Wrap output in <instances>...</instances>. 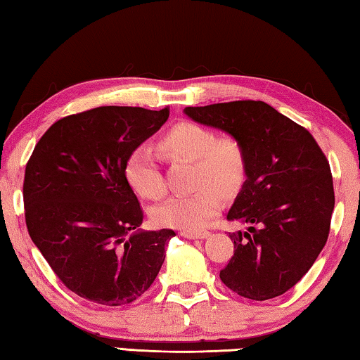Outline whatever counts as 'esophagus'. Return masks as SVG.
Returning <instances> with one entry per match:
<instances>
[{
    "mask_svg": "<svg viewBox=\"0 0 360 360\" xmlns=\"http://www.w3.org/2000/svg\"><path fill=\"white\" fill-rule=\"evenodd\" d=\"M181 235L188 240H203V238H206V236H210V231H206V230L188 231V230H186V231H181Z\"/></svg>",
    "mask_w": 360,
    "mask_h": 360,
    "instance_id": "34e87169",
    "label": "esophagus"
}]
</instances>
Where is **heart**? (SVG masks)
<instances>
[{
	"mask_svg": "<svg viewBox=\"0 0 360 360\" xmlns=\"http://www.w3.org/2000/svg\"><path fill=\"white\" fill-rule=\"evenodd\" d=\"M167 155L195 162V187L188 195L168 198L152 211L160 227L197 230L221 210V192L238 187L246 176V152L238 138L221 136L208 127L193 122H179L160 139ZM125 174L138 195L148 200L162 198L167 192L165 179L149 148L139 146L131 152Z\"/></svg>",
	"mask_w": 360,
	"mask_h": 360,
	"instance_id": "obj_1",
	"label": "heart"
}]
</instances>
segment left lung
Listing matches in <instances>:
<instances>
[{"instance_id":"left-lung-1","label":"left lung","mask_w":360,"mask_h":360,"mask_svg":"<svg viewBox=\"0 0 360 360\" xmlns=\"http://www.w3.org/2000/svg\"><path fill=\"white\" fill-rule=\"evenodd\" d=\"M184 112L238 138L246 152V181L227 221L249 229L230 233L235 249L221 281L251 300L283 295L307 275L328 238L335 193L327 157L304 127L264 101Z\"/></svg>"}]
</instances>
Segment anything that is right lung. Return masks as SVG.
<instances>
[{
  "label": "right lung",
  "mask_w": 360,
  "mask_h": 360,
  "mask_svg": "<svg viewBox=\"0 0 360 360\" xmlns=\"http://www.w3.org/2000/svg\"><path fill=\"white\" fill-rule=\"evenodd\" d=\"M168 115L169 108L131 106L66 115L49 127L27 162L28 233L60 281L85 300L131 303L160 271L176 233L138 230L143 208L125 165Z\"/></svg>",
  "instance_id": "1"
}]
</instances>
